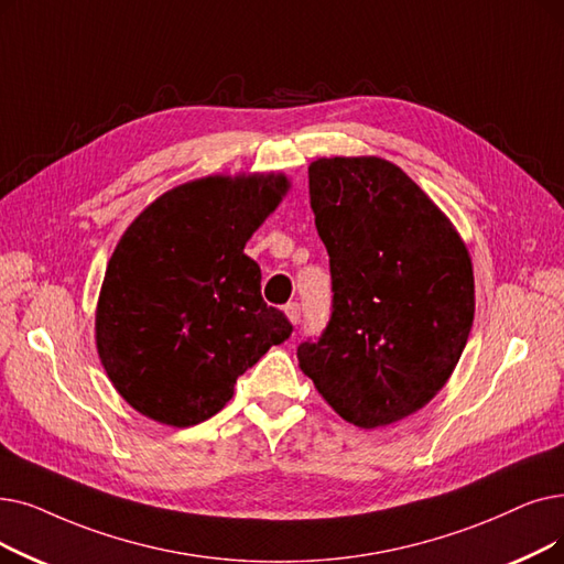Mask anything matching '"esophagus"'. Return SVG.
Instances as JSON below:
<instances>
[{
  "mask_svg": "<svg viewBox=\"0 0 564 564\" xmlns=\"http://www.w3.org/2000/svg\"><path fill=\"white\" fill-rule=\"evenodd\" d=\"M285 315H288V321H290L292 325H300V321H302V304L290 302V304L285 306Z\"/></svg>",
  "mask_w": 564,
  "mask_h": 564,
  "instance_id": "1",
  "label": "esophagus"
}]
</instances>
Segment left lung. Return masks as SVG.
Instances as JSON below:
<instances>
[{
  "label": "left lung",
  "mask_w": 564,
  "mask_h": 564,
  "mask_svg": "<svg viewBox=\"0 0 564 564\" xmlns=\"http://www.w3.org/2000/svg\"><path fill=\"white\" fill-rule=\"evenodd\" d=\"M308 193L334 297L323 336L297 348L300 366L346 422H399L445 387L468 343L470 253L429 195L384 159H317Z\"/></svg>",
  "instance_id": "obj_1"
}]
</instances>
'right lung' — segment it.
Listing matches in <instances>:
<instances>
[{
    "instance_id": "right-lung-1",
    "label": "right lung",
    "mask_w": 564,
    "mask_h": 564,
    "mask_svg": "<svg viewBox=\"0 0 564 564\" xmlns=\"http://www.w3.org/2000/svg\"><path fill=\"white\" fill-rule=\"evenodd\" d=\"M288 188L283 175L186 182L121 235L96 306V348L144 417L177 429L214 417L237 378L292 334L243 253Z\"/></svg>"
}]
</instances>
